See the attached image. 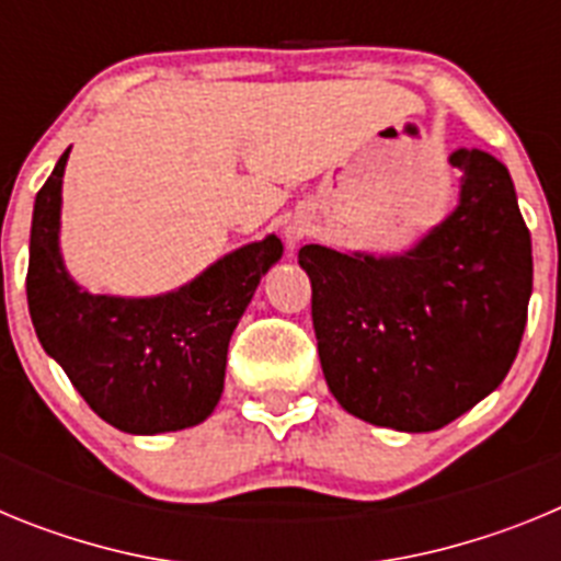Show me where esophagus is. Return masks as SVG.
Instances as JSON below:
<instances>
[{
	"label": "esophagus",
	"mask_w": 561,
	"mask_h": 561,
	"mask_svg": "<svg viewBox=\"0 0 561 561\" xmlns=\"http://www.w3.org/2000/svg\"><path fill=\"white\" fill-rule=\"evenodd\" d=\"M311 232V219L306 216V213H295L289 221H286L284 227V238H286V244L295 247L300 238H306Z\"/></svg>",
	"instance_id": "34e87169"
}]
</instances>
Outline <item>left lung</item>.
Listing matches in <instances>:
<instances>
[{
	"instance_id": "left-lung-1",
	"label": "left lung",
	"mask_w": 561,
	"mask_h": 561,
	"mask_svg": "<svg viewBox=\"0 0 561 561\" xmlns=\"http://www.w3.org/2000/svg\"><path fill=\"white\" fill-rule=\"evenodd\" d=\"M449 165L458 205L408 250L297 252L329 390L374 427H447L500 388L523 340L534 257L512 173L480 148Z\"/></svg>"
}]
</instances>
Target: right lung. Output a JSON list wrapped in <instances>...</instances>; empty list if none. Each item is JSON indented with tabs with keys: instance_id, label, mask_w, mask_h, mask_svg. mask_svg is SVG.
I'll list each match as a JSON object with an SVG mask.
<instances>
[{
	"instance_id": "add662e5",
	"label": "right lung",
	"mask_w": 561,
	"mask_h": 561,
	"mask_svg": "<svg viewBox=\"0 0 561 561\" xmlns=\"http://www.w3.org/2000/svg\"><path fill=\"white\" fill-rule=\"evenodd\" d=\"M67 160L69 148L33 205L27 306L38 342L112 427L131 435L196 427L219 404L232 331L284 244L266 236L238 247L162 295H92L61 255Z\"/></svg>"
}]
</instances>
